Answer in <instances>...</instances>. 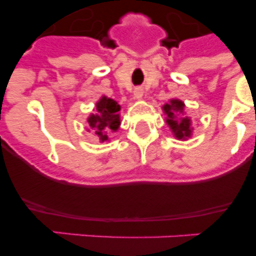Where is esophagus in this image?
<instances>
[{"label":"esophagus","mask_w":256,"mask_h":256,"mask_svg":"<svg viewBox=\"0 0 256 256\" xmlns=\"http://www.w3.org/2000/svg\"><path fill=\"white\" fill-rule=\"evenodd\" d=\"M133 97H134L136 100H141L142 97H144V90L142 88H136L134 92H133Z\"/></svg>","instance_id":"1"}]
</instances>
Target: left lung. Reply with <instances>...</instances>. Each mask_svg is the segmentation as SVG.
I'll list each match as a JSON object with an SVG mask.
<instances>
[{
    "label": "left lung",
    "instance_id": "1",
    "mask_svg": "<svg viewBox=\"0 0 256 256\" xmlns=\"http://www.w3.org/2000/svg\"><path fill=\"white\" fill-rule=\"evenodd\" d=\"M186 105L182 100L172 98L168 104L162 105V112L165 115V123L170 128L172 133L180 141H187L191 138L194 128H192L191 118L184 115Z\"/></svg>",
    "mask_w": 256,
    "mask_h": 256
}]
</instances>
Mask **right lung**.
Returning <instances> with one entry per match:
<instances>
[{"mask_svg": "<svg viewBox=\"0 0 256 256\" xmlns=\"http://www.w3.org/2000/svg\"><path fill=\"white\" fill-rule=\"evenodd\" d=\"M120 105L112 98L102 96L96 102L94 112L87 118V130L92 132L100 142L108 141V132H116L120 126Z\"/></svg>", "mask_w": 256, "mask_h": 256, "instance_id": "obj_1", "label": "right lung"}]
</instances>
